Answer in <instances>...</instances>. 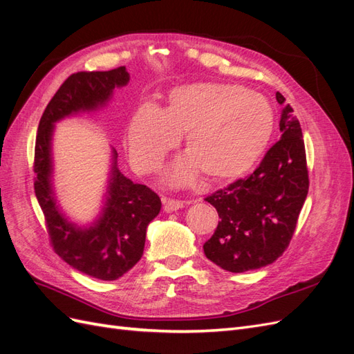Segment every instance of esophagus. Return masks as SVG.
Masks as SVG:
<instances>
[{
  "instance_id": "esophagus-1",
  "label": "esophagus",
  "mask_w": 354,
  "mask_h": 354,
  "mask_svg": "<svg viewBox=\"0 0 354 354\" xmlns=\"http://www.w3.org/2000/svg\"><path fill=\"white\" fill-rule=\"evenodd\" d=\"M162 203H164V211L171 212V211H177L180 208H183L186 205V201H178V199H173V198H162Z\"/></svg>"
}]
</instances>
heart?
<instances>
[{
	"label": "heart",
	"instance_id": "heart-1",
	"mask_svg": "<svg viewBox=\"0 0 354 354\" xmlns=\"http://www.w3.org/2000/svg\"><path fill=\"white\" fill-rule=\"evenodd\" d=\"M273 131L274 112L263 94L234 84L194 82L171 90L162 111L152 103L136 111L128 153L138 173H155L185 134L187 156L169 171V183L186 186L201 174L224 183L248 173Z\"/></svg>",
	"mask_w": 354,
	"mask_h": 354
}]
</instances>
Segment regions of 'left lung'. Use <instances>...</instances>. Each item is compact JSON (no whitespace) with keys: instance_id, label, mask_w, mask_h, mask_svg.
<instances>
[{"instance_id":"obj_1","label":"left lung","mask_w":354,"mask_h":354,"mask_svg":"<svg viewBox=\"0 0 354 354\" xmlns=\"http://www.w3.org/2000/svg\"><path fill=\"white\" fill-rule=\"evenodd\" d=\"M276 100L283 106L281 140L251 176L205 198L216 207L220 221L203 243V252L227 272L260 269L279 259L292 239L308 192L301 127L279 91Z\"/></svg>"}]
</instances>
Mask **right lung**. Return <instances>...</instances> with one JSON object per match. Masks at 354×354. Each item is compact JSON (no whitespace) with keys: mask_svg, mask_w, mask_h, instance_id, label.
Listing matches in <instances>:
<instances>
[{"mask_svg":"<svg viewBox=\"0 0 354 354\" xmlns=\"http://www.w3.org/2000/svg\"><path fill=\"white\" fill-rule=\"evenodd\" d=\"M130 81L125 66L104 72H77L60 85L41 116L35 140L34 187L53 250L73 269L102 281H115L142 259L146 229L160 211L152 189L136 185L113 167L100 218L88 229L77 227L59 211L51 187V134L56 121L106 104L115 87Z\"/></svg>","mask_w":354,"mask_h":354,"instance_id":"right-lung-1","label":"right lung"}]
</instances>
